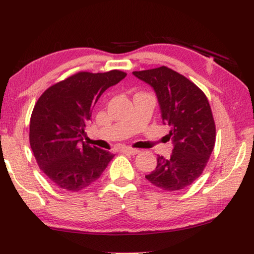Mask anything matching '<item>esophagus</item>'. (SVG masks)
I'll return each instance as SVG.
<instances>
[{
  "label": "esophagus",
  "mask_w": 254,
  "mask_h": 254,
  "mask_svg": "<svg viewBox=\"0 0 254 254\" xmlns=\"http://www.w3.org/2000/svg\"><path fill=\"white\" fill-rule=\"evenodd\" d=\"M122 151L127 152V153H130V154H136V153L140 152V150L134 149V148H131V147H123L122 148Z\"/></svg>",
  "instance_id": "esophagus-1"
}]
</instances>
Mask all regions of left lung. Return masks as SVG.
<instances>
[{
  "label": "left lung",
  "mask_w": 254,
  "mask_h": 254,
  "mask_svg": "<svg viewBox=\"0 0 254 254\" xmlns=\"http://www.w3.org/2000/svg\"><path fill=\"white\" fill-rule=\"evenodd\" d=\"M132 74L153 88L162 123L170 127L167 137L174 145L169 158L158 156L156 169L145 178L166 191L184 189L203 173L215 145L216 131L207 97L166 66Z\"/></svg>",
  "instance_id": "obj_1"
}]
</instances>
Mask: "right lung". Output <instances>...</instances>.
Here are the masks:
<instances>
[{
  "instance_id": "add662e5",
  "label": "right lung",
  "mask_w": 254,
  "mask_h": 254,
  "mask_svg": "<svg viewBox=\"0 0 254 254\" xmlns=\"http://www.w3.org/2000/svg\"><path fill=\"white\" fill-rule=\"evenodd\" d=\"M126 72L80 71L59 81L39 97L30 120L34 158L56 186L78 191L101 177L114 154L83 141L85 127L101 95Z\"/></svg>"
}]
</instances>
